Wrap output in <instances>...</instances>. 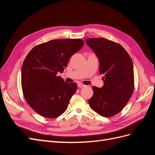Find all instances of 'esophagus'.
Segmentation results:
<instances>
[{"label": "esophagus", "mask_w": 155, "mask_h": 155, "mask_svg": "<svg viewBox=\"0 0 155 155\" xmlns=\"http://www.w3.org/2000/svg\"><path fill=\"white\" fill-rule=\"evenodd\" d=\"M78 87H79V88H83V87H85V85H83V84L80 83L78 84Z\"/></svg>", "instance_id": "esophagus-1"}]
</instances>
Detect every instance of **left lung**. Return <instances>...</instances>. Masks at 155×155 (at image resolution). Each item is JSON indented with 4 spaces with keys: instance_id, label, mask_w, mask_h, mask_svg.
<instances>
[{
    "instance_id": "8db88e82",
    "label": "left lung",
    "mask_w": 155,
    "mask_h": 155,
    "mask_svg": "<svg viewBox=\"0 0 155 155\" xmlns=\"http://www.w3.org/2000/svg\"><path fill=\"white\" fill-rule=\"evenodd\" d=\"M85 41L99 59L104 83L101 88L92 87L94 94L88 104L98 114L109 118L119 113L133 94L132 59L123 46L115 42L104 38Z\"/></svg>"
}]
</instances>
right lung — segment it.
Segmentation results:
<instances>
[{
    "mask_svg": "<svg viewBox=\"0 0 155 155\" xmlns=\"http://www.w3.org/2000/svg\"><path fill=\"white\" fill-rule=\"evenodd\" d=\"M83 45L79 39H54L35 46L26 55L21 69L22 92L37 114L55 118L67 110L78 85L64 82L58 74Z\"/></svg>",
    "mask_w": 155,
    "mask_h": 155,
    "instance_id": "add662e5",
    "label": "right lung"
}]
</instances>
